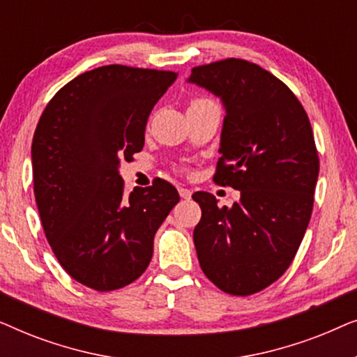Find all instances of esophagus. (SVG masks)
Returning <instances> with one entry per match:
<instances>
[{
  "label": "esophagus",
  "instance_id": "1",
  "mask_svg": "<svg viewBox=\"0 0 357 357\" xmlns=\"http://www.w3.org/2000/svg\"><path fill=\"white\" fill-rule=\"evenodd\" d=\"M178 193H180V198H183V199H190L192 198V192H190L188 188H178Z\"/></svg>",
  "mask_w": 357,
  "mask_h": 357
}]
</instances>
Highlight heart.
<instances>
[{"label": "heart", "mask_w": 357, "mask_h": 357, "mask_svg": "<svg viewBox=\"0 0 357 357\" xmlns=\"http://www.w3.org/2000/svg\"><path fill=\"white\" fill-rule=\"evenodd\" d=\"M214 102L211 99H206V97H197L190 102V107H202V105H211Z\"/></svg>", "instance_id": "obj_1"}]
</instances>
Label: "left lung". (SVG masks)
I'll list each match as a JSON object with an SVG mask.
<instances>
[{"mask_svg":"<svg viewBox=\"0 0 357 357\" xmlns=\"http://www.w3.org/2000/svg\"><path fill=\"white\" fill-rule=\"evenodd\" d=\"M188 81L226 107L213 180L241 192L232 208L208 192L193 195L199 266L227 294H255L284 275L309 226L320 169L314 131L294 92L255 63L195 66Z\"/></svg>","mask_w":357,"mask_h":357,"instance_id":"obj_1","label":"left lung"}]
</instances>
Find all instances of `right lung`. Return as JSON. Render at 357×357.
Here are the masks:
<instances>
[{"mask_svg":"<svg viewBox=\"0 0 357 357\" xmlns=\"http://www.w3.org/2000/svg\"><path fill=\"white\" fill-rule=\"evenodd\" d=\"M177 73L107 65L61 87L32 139L33 195L43 232L68 275L91 289L143 275L154 236L178 203L162 178L125 193L121 160L144 146L146 121Z\"/></svg>","mask_w":357,"mask_h":357,"instance_id":"add662e5","label":"right lung"}]
</instances>
